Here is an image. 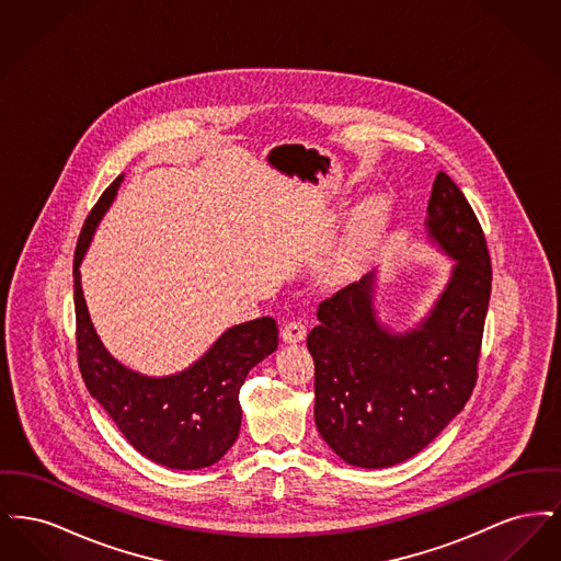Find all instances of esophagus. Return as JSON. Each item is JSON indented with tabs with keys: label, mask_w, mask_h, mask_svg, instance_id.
<instances>
[{
	"label": "esophagus",
	"mask_w": 561,
	"mask_h": 561,
	"mask_svg": "<svg viewBox=\"0 0 561 561\" xmlns=\"http://www.w3.org/2000/svg\"><path fill=\"white\" fill-rule=\"evenodd\" d=\"M305 336H307V328L300 320L286 321L282 325L284 343H300V341H305Z\"/></svg>",
	"instance_id": "1"
}]
</instances>
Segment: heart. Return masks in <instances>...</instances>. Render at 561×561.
<instances>
[{
    "instance_id": "obj_1",
    "label": "heart",
    "mask_w": 561,
    "mask_h": 561,
    "mask_svg": "<svg viewBox=\"0 0 561 561\" xmlns=\"http://www.w3.org/2000/svg\"><path fill=\"white\" fill-rule=\"evenodd\" d=\"M382 225H385V206L380 199H373L355 216L348 229L347 240L325 268V279L332 284H341L351 277V273L359 267V263L373 248L374 241L378 240Z\"/></svg>"
}]
</instances>
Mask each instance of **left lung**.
Segmentation results:
<instances>
[{"label": "left lung", "mask_w": 561, "mask_h": 561, "mask_svg": "<svg viewBox=\"0 0 561 561\" xmlns=\"http://www.w3.org/2000/svg\"><path fill=\"white\" fill-rule=\"evenodd\" d=\"M427 236L454 261L427 318L391 332L374 311L376 271L323 300L307 336L316 425L345 462L393 467L427 448L478 380L492 265L480 220L446 172L435 176Z\"/></svg>", "instance_id": "1"}]
</instances>
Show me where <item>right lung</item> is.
<instances>
[{"label":"right lung","instance_id":"1","mask_svg":"<svg viewBox=\"0 0 561 561\" xmlns=\"http://www.w3.org/2000/svg\"><path fill=\"white\" fill-rule=\"evenodd\" d=\"M119 174L81 227L73 259L78 364L99 401L134 448L168 469L193 471L218 462L240 435V389L248 373L277 348V323L259 318L229 328L193 366L172 376L133 373L103 347L81 293L80 265L107 213Z\"/></svg>","mask_w":561,"mask_h":561}]
</instances>
